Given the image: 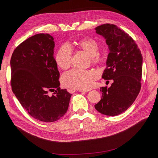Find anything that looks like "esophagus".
<instances>
[{"label": "esophagus", "instance_id": "34e87169", "mask_svg": "<svg viewBox=\"0 0 158 158\" xmlns=\"http://www.w3.org/2000/svg\"><path fill=\"white\" fill-rule=\"evenodd\" d=\"M91 89H85V90H79V92H81V93H85V92H89V91H90ZM68 91L69 92H75V90H73L72 89H69Z\"/></svg>", "mask_w": 158, "mask_h": 158}]
</instances>
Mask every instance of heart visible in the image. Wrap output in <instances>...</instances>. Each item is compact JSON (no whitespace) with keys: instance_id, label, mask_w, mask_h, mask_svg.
I'll use <instances>...</instances> for the list:
<instances>
[{"instance_id":"heart-1","label":"heart","mask_w":158,"mask_h":158,"mask_svg":"<svg viewBox=\"0 0 158 158\" xmlns=\"http://www.w3.org/2000/svg\"><path fill=\"white\" fill-rule=\"evenodd\" d=\"M80 51L88 54L93 64L100 63L102 59L98 54L99 46L93 39L85 38L79 40L76 44ZM55 60L57 66L60 69H68L72 62V52L67 46L63 45L58 50ZM97 73L92 71H81L73 70L66 73L62 77L63 85L68 88L85 90L88 89L96 79Z\"/></svg>"}]
</instances>
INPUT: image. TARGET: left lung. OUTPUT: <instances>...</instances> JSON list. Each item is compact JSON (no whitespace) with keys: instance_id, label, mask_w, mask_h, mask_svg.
<instances>
[{"instance_id":"left-lung-1","label":"left lung","mask_w":158,"mask_h":158,"mask_svg":"<svg viewBox=\"0 0 158 158\" xmlns=\"http://www.w3.org/2000/svg\"><path fill=\"white\" fill-rule=\"evenodd\" d=\"M95 29L110 51L102 77L113 80L110 88H100L102 98L95 107L103 114L116 116L126 111L139 92L143 57L134 40L115 25L105 23Z\"/></svg>"}]
</instances>
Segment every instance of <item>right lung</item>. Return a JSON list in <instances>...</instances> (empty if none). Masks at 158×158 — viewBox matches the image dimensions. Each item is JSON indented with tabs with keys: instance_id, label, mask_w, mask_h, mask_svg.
<instances>
[{
	"instance_id": "obj_1",
	"label": "right lung",
	"mask_w": 158,
	"mask_h": 158,
	"mask_svg": "<svg viewBox=\"0 0 158 158\" xmlns=\"http://www.w3.org/2000/svg\"><path fill=\"white\" fill-rule=\"evenodd\" d=\"M54 40L43 33L31 36L15 49L10 61L13 94L31 116L44 122L63 117L72 95L60 87ZM48 90L54 95L49 96Z\"/></svg>"
}]
</instances>
